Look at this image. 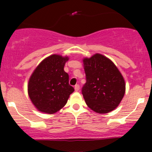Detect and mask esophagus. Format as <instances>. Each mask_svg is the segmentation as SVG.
<instances>
[{"label":"esophagus","instance_id":"esophagus-1","mask_svg":"<svg viewBox=\"0 0 152 152\" xmlns=\"http://www.w3.org/2000/svg\"><path fill=\"white\" fill-rule=\"evenodd\" d=\"M75 91H78L80 90V85L76 84L75 86Z\"/></svg>","mask_w":152,"mask_h":152}]
</instances>
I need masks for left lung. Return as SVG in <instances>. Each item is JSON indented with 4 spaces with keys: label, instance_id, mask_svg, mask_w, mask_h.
Wrapping results in <instances>:
<instances>
[{
    "label": "left lung",
    "instance_id": "8db88e82",
    "mask_svg": "<svg viewBox=\"0 0 152 152\" xmlns=\"http://www.w3.org/2000/svg\"><path fill=\"white\" fill-rule=\"evenodd\" d=\"M86 82L82 92L88 107L107 113L119 105L125 93V82L113 61L101 54L83 59Z\"/></svg>",
    "mask_w": 152,
    "mask_h": 152
}]
</instances>
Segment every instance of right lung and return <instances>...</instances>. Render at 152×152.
<instances>
[{
    "label": "right lung",
    "mask_w": 152,
    "mask_h": 152,
    "mask_svg": "<svg viewBox=\"0 0 152 152\" xmlns=\"http://www.w3.org/2000/svg\"><path fill=\"white\" fill-rule=\"evenodd\" d=\"M68 57L52 55L43 59L29 80V97L38 111L53 114L62 109L74 91L64 71Z\"/></svg>",
    "instance_id": "right-lung-1"
}]
</instances>
